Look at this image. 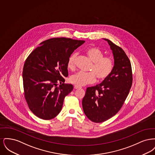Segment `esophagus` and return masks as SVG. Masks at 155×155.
Returning <instances> with one entry per match:
<instances>
[{"mask_svg": "<svg viewBox=\"0 0 155 155\" xmlns=\"http://www.w3.org/2000/svg\"><path fill=\"white\" fill-rule=\"evenodd\" d=\"M81 87H79V86H77V85H74V88L75 89H77L80 88Z\"/></svg>", "mask_w": 155, "mask_h": 155, "instance_id": "esophagus-1", "label": "esophagus"}]
</instances>
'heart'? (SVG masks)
Returning a JSON list of instances; mask_svg holds the SVG:
<instances>
[{
	"label": "heart",
	"mask_w": 155,
	"mask_h": 155,
	"mask_svg": "<svg viewBox=\"0 0 155 155\" xmlns=\"http://www.w3.org/2000/svg\"><path fill=\"white\" fill-rule=\"evenodd\" d=\"M86 53L89 59L93 62L90 68V73L80 71L72 75L70 81L75 85L81 87L94 83L96 80V76L99 80H103L107 78L111 73L114 61L109 57H104V54L99 48L96 47L89 48ZM77 54H71L68 60L67 67L70 69H73L75 66V60Z\"/></svg>",
	"instance_id": "heart-1"
}]
</instances>
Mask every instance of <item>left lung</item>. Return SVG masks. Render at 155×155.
Wrapping results in <instances>:
<instances>
[{"label":"left lung","mask_w":155,"mask_h":155,"mask_svg":"<svg viewBox=\"0 0 155 155\" xmlns=\"http://www.w3.org/2000/svg\"><path fill=\"white\" fill-rule=\"evenodd\" d=\"M103 39L108 42L112 51L113 70L101 84L88 87L82 101L85 114L96 123L107 120L120 110L133 83L131 62L124 51L110 40Z\"/></svg>","instance_id":"obj_1"}]
</instances>
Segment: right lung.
Masks as SVG:
<instances>
[{
    "instance_id": "1",
    "label": "right lung",
    "mask_w": 155,
    "mask_h": 155,
    "mask_svg": "<svg viewBox=\"0 0 155 155\" xmlns=\"http://www.w3.org/2000/svg\"><path fill=\"white\" fill-rule=\"evenodd\" d=\"M84 42L66 38H51L41 42L26 59L22 71L24 96L38 117L51 120L61 110L65 96L73 89V85L64 83V77L68 75V60Z\"/></svg>"
}]
</instances>
